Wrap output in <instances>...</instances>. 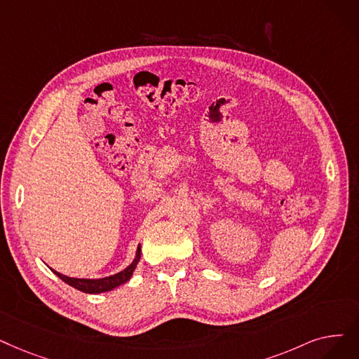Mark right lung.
<instances>
[{"label":"right lung","mask_w":359,"mask_h":359,"mask_svg":"<svg viewBox=\"0 0 359 359\" xmlns=\"http://www.w3.org/2000/svg\"><path fill=\"white\" fill-rule=\"evenodd\" d=\"M141 254H142L141 245H139L136 249V255H135L133 261L130 262V266H128L126 269L121 270L117 274L102 277V278H76V277H69V276L61 274V273L53 270L51 267L50 269L55 276H58L61 280H63L65 283H67L69 286H72L77 290L85 292V293H102V292H110V290L118 287L120 285H124L126 282H129L130 277L133 276V271L137 266L139 259H141Z\"/></svg>","instance_id":"add662e5"}]
</instances>
